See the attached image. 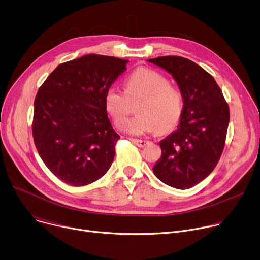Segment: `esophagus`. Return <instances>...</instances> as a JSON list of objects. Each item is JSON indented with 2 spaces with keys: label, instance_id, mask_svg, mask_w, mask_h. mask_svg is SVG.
Masks as SVG:
<instances>
[{
  "label": "esophagus",
  "instance_id": "obj_1",
  "mask_svg": "<svg viewBox=\"0 0 260 260\" xmlns=\"http://www.w3.org/2000/svg\"><path fill=\"white\" fill-rule=\"evenodd\" d=\"M133 143H134L136 146H139V147L143 148V147H146L150 142H149V141H143V140H133Z\"/></svg>",
  "mask_w": 260,
  "mask_h": 260
}]
</instances>
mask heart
Instances as JSON below:
<instances>
[{"label": "heart", "mask_w": 260, "mask_h": 260, "mask_svg": "<svg viewBox=\"0 0 260 260\" xmlns=\"http://www.w3.org/2000/svg\"><path fill=\"white\" fill-rule=\"evenodd\" d=\"M136 106L137 115L121 124L125 132L141 135L156 131L164 133L177 125L184 102L179 91L169 85L161 73L148 68L133 71L125 81V91L110 87L106 92L105 106L119 125L131 112V103Z\"/></svg>", "instance_id": "1"}]
</instances>
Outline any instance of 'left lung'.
<instances>
[{
    "mask_svg": "<svg viewBox=\"0 0 260 260\" xmlns=\"http://www.w3.org/2000/svg\"><path fill=\"white\" fill-rule=\"evenodd\" d=\"M172 75L184 101L177 129L159 142L161 156L153 173L164 184L186 190L216 167L230 120L229 106L214 78L181 56L147 59Z\"/></svg>",
    "mask_w": 260,
    "mask_h": 260,
    "instance_id": "obj_1",
    "label": "left lung"
}]
</instances>
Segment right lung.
<instances>
[{"label":"right lung","mask_w":260,"mask_h":260,"mask_svg":"<svg viewBox=\"0 0 260 260\" xmlns=\"http://www.w3.org/2000/svg\"><path fill=\"white\" fill-rule=\"evenodd\" d=\"M127 59L87 54L58 65L35 100L32 134L46 167L74 187L104 176L119 135L107 114L105 96Z\"/></svg>","instance_id":"right-lung-1"}]
</instances>
